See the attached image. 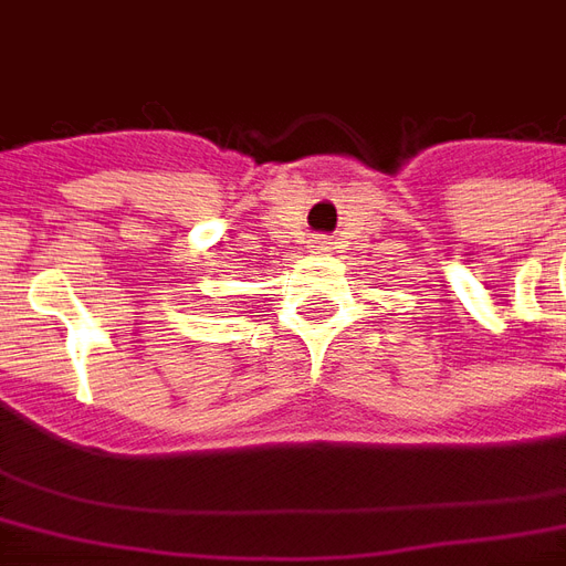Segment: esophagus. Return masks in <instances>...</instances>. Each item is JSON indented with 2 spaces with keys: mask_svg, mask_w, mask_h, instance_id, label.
I'll list each match as a JSON object with an SVG mask.
<instances>
[{
  "mask_svg": "<svg viewBox=\"0 0 566 566\" xmlns=\"http://www.w3.org/2000/svg\"><path fill=\"white\" fill-rule=\"evenodd\" d=\"M312 248H315V251H327V242H324V239H315V242H312Z\"/></svg>",
  "mask_w": 566,
  "mask_h": 566,
  "instance_id": "1",
  "label": "esophagus"
}]
</instances>
